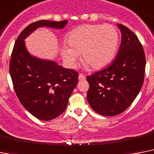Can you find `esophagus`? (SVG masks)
<instances>
[{
	"label": "esophagus",
	"mask_w": 154,
	"mask_h": 154,
	"mask_svg": "<svg viewBox=\"0 0 154 154\" xmlns=\"http://www.w3.org/2000/svg\"><path fill=\"white\" fill-rule=\"evenodd\" d=\"M78 78H79V81H84V80H85L86 77L83 74V73H80Z\"/></svg>",
	"instance_id": "34e87169"
}]
</instances>
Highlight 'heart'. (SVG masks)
I'll return each instance as SVG.
<instances>
[{"instance_id":"obj_1","label":"heart","mask_w":154,"mask_h":154,"mask_svg":"<svg viewBox=\"0 0 154 154\" xmlns=\"http://www.w3.org/2000/svg\"><path fill=\"white\" fill-rule=\"evenodd\" d=\"M62 48V57L75 67L81 53V60L93 69H100L112 62L119 45V33L111 24H85L72 30Z\"/></svg>"}]
</instances>
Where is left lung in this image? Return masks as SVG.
Returning <instances> with one entry per match:
<instances>
[{
  "mask_svg": "<svg viewBox=\"0 0 154 154\" xmlns=\"http://www.w3.org/2000/svg\"><path fill=\"white\" fill-rule=\"evenodd\" d=\"M122 41L108 67L88 76L87 100L100 115L117 116L128 108L144 82L146 56L142 43L128 27L118 24Z\"/></svg>",
  "mask_w": 154,
  "mask_h": 154,
  "instance_id": "obj_1",
  "label": "left lung"
}]
</instances>
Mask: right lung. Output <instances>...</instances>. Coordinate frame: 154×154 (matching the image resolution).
<instances>
[{"instance_id": "add662e5", "label": "right lung", "mask_w": 154, "mask_h": 154, "mask_svg": "<svg viewBox=\"0 0 154 154\" xmlns=\"http://www.w3.org/2000/svg\"><path fill=\"white\" fill-rule=\"evenodd\" d=\"M68 20H41L29 24L15 42L9 62V72L15 92L21 104L35 118L48 121L66 110L69 98L78 82L79 73L51 61L31 56L24 39L39 27L62 28Z\"/></svg>"}]
</instances>
